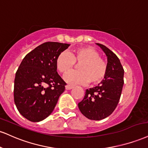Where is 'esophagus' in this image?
<instances>
[{
    "label": "esophagus",
    "instance_id": "34e87169",
    "mask_svg": "<svg viewBox=\"0 0 148 148\" xmlns=\"http://www.w3.org/2000/svg\"><path fill=\"white\" fill-rule=\"evenodd\" d=\"M74 87L72 86V85H67L66 86H65V89H66L67 90H71V89H72Z\"/></svg>",
    "mask_w": 148,
    "mask_h": 148
}]
</instances>
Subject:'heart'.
Listing matches in <instances>:
<instances>
[{
	"label": "heart",
	"instance_id": "b5f03b06",
	"mask_svg": "<svg viewBox=\"0 0 148 148\" xmlns=\"http://www.w3.org/2000/svg\"><path fill=\"white\" fill-rule=\"evenodd\" d=\"M75 63H79L78 69L65 76L69 84H97L103 81L107 72V64L95 49L90 47L76 48L70 52L65 51L57 57L56 67L61 74H66L73 69Z\"/></svg>",
	"mask_w": 148,
	"mask_h": 148
}]
</instances>
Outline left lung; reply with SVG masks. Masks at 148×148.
<instances>
[{"label": "left lung", "mask_w": 148, "mask_h": 148, "mask_svg": "<svg viewBox=\"0 0 148 148\" xmlns=\"http://www.w3.org/2000/svg\"><path fill=\"white\" fill-rule=\"evenodd\" d=\"M97 44L108 57L106 75L98 86L85 90L78 106L85 117L99 121L111 114L118 105L124 84V69L113 51L102 44Z\"/></svg>", "instance_id": "8db88e82"}]
</instances>
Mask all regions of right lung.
<instances>
[{
  "label": "right lung",
  "instance_id": "1",
  "mask_svg": "<svg viewBox=\"0 0 148 148\" xmlns=\"http://www.w3.org/2000/svg\"><path fill=\"white\" fill-rule=\"evenodd\" d=\"M70 44L46 42L25 56L16 73L14 103L20 114L32 122L51 114L66 83L58 75L57 57Z\"/></svg>",
  "mask_w": 148,
  "mask_h": 148
}]
</instances>
